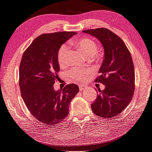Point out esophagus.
Returning a JSON list of instances; mask_svg holds the SVG:
<instances>
[{"mask_svg":"<svg viewBox=\"0 0 152 152\" xmlns=\"http://www.w3.org/2000/svg\"><path fill=\"white\" fill-rule=\"evenodd\" d=\"M79 87L80 91H83V90H85L86 88H87V86L85 85H79Z\"/></svg>","mask_w":152,"mask_h":152,"instance_id":"esophagus-1","label":"esophagus"}]
</instances>
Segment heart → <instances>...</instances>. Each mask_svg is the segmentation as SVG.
I'll return each mask as SVG.
<instances>
[{"label":"heart","instance_id":"b5f03b06","mask_svg":"<svg viewBox=\"0 0 152 152\" xmlns=\"http://www.w3.org/2000/svg\"><path fill=\"white\" fill-rule=\"evenodd\" d=\"M70 44L78 47L88 58L93 57L94 55L99 56L97 54V43L94 39L91 38H82L77 40V41L71 42ZM69 48V45L64 44L61 45V47L59 48L57 54V59L58 62L60 66H64L66 63ZM91 73V70L84 71L79 69H73L70 71L69 74L73 79L75 80H80L85 79V77H87Z\"/></svg>","mask_w":152,"mask_h":152}]
</instances>
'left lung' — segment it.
I'll return each instance as SVG.
<instances>
[{"label":"left lung","instance_id":"left-lung-1","mask_svg":"<svg viewBox=\"0 0 152 152\" xmlns=\"http://www.w3.org/2000/svg\"><path fill=\"white\" fill-rule=\"evenodd\" d=\"M102 43L104 58L95 82L106 85L91 104L96 115L111 118L123 112L134 95L135 75L131 53L119 36L106 28L83 31Z\"/></svg>","mask_w":152,"mask_h":152}]
</instances>
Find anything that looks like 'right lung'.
I'll return each instance as SVG.
<instances>
[{"instance_id": "obj_1", "label": "right lung", "mask_w": 152, "mask_h": 152, "mask_svg": "<svg viewBox=\"0 0 152 152\" xmlns=\"http://www.w3.org/2000/svg\"><path fill=\"white\" fill-rule=\"evenodd\" d=\"M75 32H56L41 35L25 50L19 70L21 95L34 117L53 125L68 115L71 100L78 93L75 84L56 91L55 80L60 71L57 59L59 48Z\"/></svg>"}]
</instances>
